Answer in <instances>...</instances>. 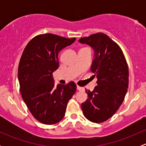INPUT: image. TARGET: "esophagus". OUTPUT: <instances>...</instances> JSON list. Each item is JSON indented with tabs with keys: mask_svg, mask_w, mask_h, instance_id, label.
I'll use <instances>...</instances> for the list:
<instances>
[{
	"mask_svg": "<svg viewBox=\"0 0 146 146\" xmlns=\"http://www.w3.org/2000/svg\"><path fill=\"white\" fill-rule=\"evenodd\" d=\"M77 90H80V91H82V90H84V88H82V87H80V86H77Z\"/></svg>",
	"mask_w": 146,
	"mask_h": 146,
	"instance_id": "obj_1",
	"label": "esophagus"
}]
</instances>
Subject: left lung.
Listing matches in <instances>:
<instances>
[{"label": "left lung", "instance_id": "1", "mask_svg": "<svg viewBox=\"0 0 146 146\" xmlns=\"http://www.w3.org/2000/svg\"><path fill=\"white\" fill-rule=\"evenodd\" d=\"M79 42L90 46L95 51L91 66L92 77L98 85L81 104L85 118L102 123L111 118L121 105L129 86V68L120 46L105 34H94L80 38Z\"/></svg>", "mask_w": 146, "mask_h": 146}]
</instances>
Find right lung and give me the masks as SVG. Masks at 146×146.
<instances>
[{
  "label": "right lung",
  "instance_id": "add662e5",
  "mask_svg": "<svg viewBox=\"0 0 146 146\" xmlns=\"http://www.w3.org/2000/svg\"><path fill=\"white\" fill-rule=\"evenodd\" d=\"M75 40L49 33L39 35L29 41L22 54L18 66L20 90L31 114L41 123L51 125L60 121L76 92L74 82L56 87L53 79V72L59 66L58 53Z\"/></svg>",
  "mask_w": 146,
  "mask_h": 146
}]
</instances>
